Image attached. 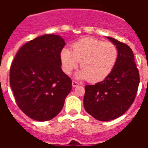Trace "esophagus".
<instances>
[{
	"mask_svg": "<svg viewBox=\"0 0 148 148\" xmlns=\"http://www.w3.org/2000/svg\"><path fill=\"white\" fill-rule=\"evenodd\" d=\"M78 85H79L78 82H77V81H72V86H73L74 88H75V87H77Z\"/></svg>",
	"mask_w": 148,
	"mask_h": 148,
	"instance_id": "esophagus-1",
	"label": "esophagus"
}]
</instances>
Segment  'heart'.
Instances as JSON below:
<instances>
[{
    "label": "heart",
    "instance_id": "1",
    "mask_svg": "<svg viewBox=\"0 0 148 148\" xmlns=\"http://www.w3.org/2000/svg\"><path fill=\"white\" fill-rule=\"evenodd\" d=\"M118 51L111 42H103L97 38L86 37L72 45V51L64 47L60 53L62 71L69 75L79 64L81 68L75 74L80 80L90 82L104 80L114 69Z\"/></svg>",
    "mask_w": 148,
    "mask_h": 148
}]
</instances>
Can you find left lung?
<instances>
[{
  "label": "left lung",
  "instance_id": "1",
  "mask_svg": "<svg viewBox=\"0 0 148 148\" xmlns=\"http://www.w3.org/2000/svg\"><path fill=\"white\" fill-rule=\"evenodd\" d=\"M116 46L118 58L110 74L95 85H86L84 107L101 121L123 115L133 103L140 83L139 72L131 47L114 38L107 37Z\"/></svg>",
  "mask_w": 148,
  "mask_h": 148
}]
</instances>
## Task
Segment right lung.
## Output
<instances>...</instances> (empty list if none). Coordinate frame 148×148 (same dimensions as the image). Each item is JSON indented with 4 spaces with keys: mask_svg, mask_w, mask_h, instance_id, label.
<instances>
[{
    "mask_svg": "<svg viewBox=\"0 0 148 148\" xmlns=\"http://www.w3.org/2000/svg\"><path fill=\"white\" fill-rule=\"evenodd\" d=\"M60 36L45 34L23 45L10 69V85L20 109L38 121L53 119L71 90L72 81L63 72Z\"/></svg>",
    "mask_w": 148,
    "mask_h": 148,
    "instance_id": "right-lung-1",
    "label": "right lung"
}]
</instances>
